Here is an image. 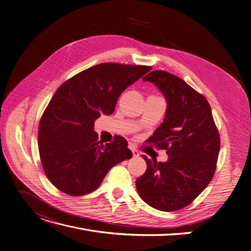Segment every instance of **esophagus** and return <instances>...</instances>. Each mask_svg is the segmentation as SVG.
<instances>
[{
	"label": "esophagus",
	"instance_id": "34e87169",
	"mask_svg": "<svg viewBox=\"0 0 251 251\" xmlns=\"http://www.w3.org/2000/svg\"><path fill=\"white\" fill-rule=\"evenodd\" d=\"M129 148H130V150L132 151L133 157H138V156H139V152H138V151H137V150H135V149L133 148V146H129Z\"/></svg>",
	"mask_w": 251,
	"mask_h": 251
}]
</instances>
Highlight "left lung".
Here are the masks:
<instances>
[{
  "label": "left lung",
  "instance_id": "obj_1",
  "mask_svg": "<svg viewBox=\"0 0 251 251\" xmlns=\"http://www.w3.org/2000/svg\"><path fill=\"white\" fill-rule=\"evenodd\" d=\"M144 81L154 83L164 95L167 110L163 123L149 143L166 150L167 162L148 159L136 189L147 204L174 211L191 204L211 181L221 139L205 97L182 79L164 71H152Z\"/></svg>",
  "mask_w": 251,
  "mask_h": 251
}]
</instances>
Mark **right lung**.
<instances>
[{
	"label": "right lung",
	"instance_id": "1",
	"mask_svg": "<svg viewBox=\"0 0 251 251\" xmlns=\"http://www.w3.org/2000/svg\"><path fill=\"white\" fill-rule=\"evenodd\" d=\"M151 70L104 62L74 75L54 93L38 134L43 169L54 187L71 196L89 194L113 166L132 157L122 136L100 144L94 121L112 115L121 93Z\"/></svg>",
	"mask_w": 251,
	"mask_h": 251
}]
</instances>
